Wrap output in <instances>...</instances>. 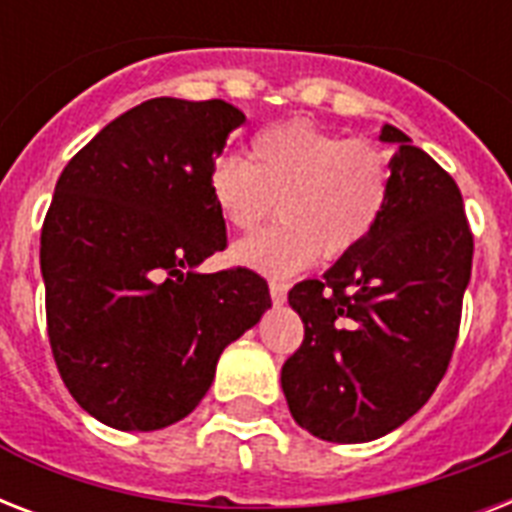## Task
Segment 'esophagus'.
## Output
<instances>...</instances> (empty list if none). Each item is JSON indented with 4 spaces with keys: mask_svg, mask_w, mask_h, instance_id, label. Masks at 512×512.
Returning a JSON list of instances; mask_svg holds the SVG:
<instances>
[{
    "mask_svg": "<svg viewBox=\"0 0 512 512\" xmlns=\"http://www.w3.org/2000/svg\"><path fill=\"white\" fill-rule=\"evenodd\" d=\"M268 289H271V300H273V303H276V305L287 303V284H284V281L273 279L271 284H268Z\"/></svg>",
    "mask_w": 512,
    "mask_h": 512,
    "instance_id": "1",
    "label": "esophagus"
}]
</instances>
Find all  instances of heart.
Returning a JSON list of instances; mask_svg holds the SVG:
<instances>
[{
	"label": "heart",
	"mask_w": 512,
	"mask_h": 512,
	"mask_svg": "<svg viewBox=\"0 0 512 512\" xmlns=\"http://www.w3.org/2000/svg\"><path fill=\"white\" fill-rule=\"evenodd\" d=\"M207 183L215 209L236 231H255L279 199V223L239 241L233 260L289 276L319 255H350L374 231L390 196V162L372 140L292 119L252 140V162L217 156Z\"/></svg>",
	"instance_id": "b5f03b06"
}]
</instances>
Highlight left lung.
Here are the masks:
<instances>
[{
	"label": "left lung",
	"mask_w": 512,
	"mask_h": 512,
	"mask_svg": "<svg viewBox=\"0 0 512 512\" xmlns=\"http://www.w3.org/2000/svg\"><path fill=\"white\" fill-rule=\"evenodd\" d=\"M390 196L374 231L324 279L289 289L303 345L281 366L300 428L364 444L420 412L452 361L473 265L462 193L452 175L393 124Z\"/></svg>",
	"instance_id": "1"
}]
</instances>
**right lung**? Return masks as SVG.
I'll use <instances>...</instances> for the list:
<instances>
[{
    "instance_id": "right-lung-1",
    "label": "right lung",
    "mask_w": 512,
    "mask_h": 512,
    "mask_svg": "<svg viewBox=\"0 0 512 512\" xmlns=\"http://www.w3.org/2000/svg\"><path fill=\"white\" fill-rule=\"evenodd\" d=\"M241 124L225 100H146L60 172L39 249L47 335L68 393L108 428L188 417L271 308L249 268L196 273L228 244L207 180Z\"/></svg>"
}]
</instances>
